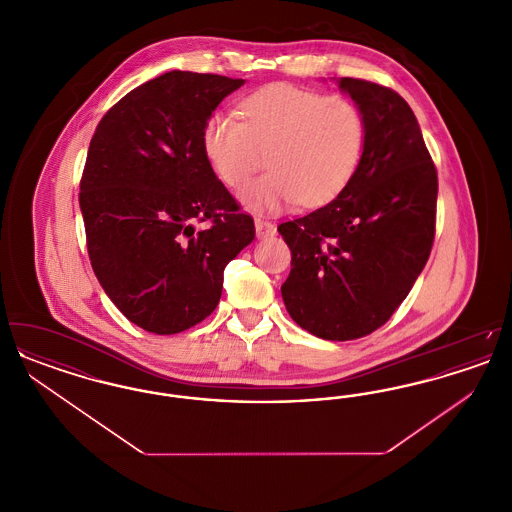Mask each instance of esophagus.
Instances as JSON below:
<instances>
[{
	"instance_id": "esophagus-1",
	"label": "esophagus",
	"mask_w": 512,
	"mask_h": 512,
	"mask_svg": "<svg viewBox=\"0 0 512 512\" xmlns=\"http://www.w3.org/2000/svg\"><path fill=\"white\" fill-rule=\"evenodd\" d=\"M255 230H257V236L259 238H270L276 234V226L265 219H255Z\"/></svg>"
}]
</instances>
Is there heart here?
Returning <instances> with one entry per match:
<instances>
[{
    "label": "heart",
    "mask_w": 512,
    "mask_h": 512,
    "mask_svg": "<svg viewBox=\"0 0 512 512\" xmlns=\"http://www.w3.org/2000/svg\"><path fill=\"white\" fill-rule=\"evenodd\" d=\"M242 115H209L201 144L232 190L244 188L268 151L272 171L244 194L255 209H278L297 199L305 207L324 205L349 184L361 163L365 117L351 99L276 82L249 94Z\"/></svg>",
    "instance_id": "1"
}]
</instances>
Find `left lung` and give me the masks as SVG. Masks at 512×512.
Instances as JSON below:
<instances>
[{
  "mask_svg": "<svg viewBox=\"0 0 512 512\" xmlns=\"http://www.w3.org/2000/svg\"><path fill=\"white\" fill-rule=\"evenodd\" d=\"M340 88L365 117L361 163L336 199L278 226L292 251L286 309L330 341L365 338L390 320L430 257L438 203V171L409 103L361 78Z\"/></svg>",
  "mask_w": 512,
  "mask_h": 512,
  "instance_id": "left-lung-1",
  "label": "left lung"
}]
</instances>
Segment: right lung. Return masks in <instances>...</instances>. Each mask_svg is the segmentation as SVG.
<instances>
[{
  "mask_svg": "<svg viewBox=\"0 0 512 512\" xmlns=\"http://www.w3.org/2000/svg\"><path fill=\"white\" fill-rule=\"evenodd\" d=\"M244 82L161 74L117 101L88 147L78 199L90 263L122 315L151 334L209 317L224 268L255 238L201 144L209 115Z\"/></svg>",
  "mask_w": 512,
  "mask_h": 512,
  "instance_id": "add662e5",
  "label": "right lung"
}]
</instances>
